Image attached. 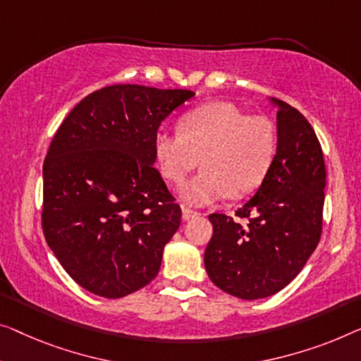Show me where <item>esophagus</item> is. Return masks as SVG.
<instances>
[{
  "mask_svg": "<svg viewBox=\"0 0 361 361\" xmlns=\"http://www.w3.org/2000/svg\"><path fill=\"white\" fill-rule=\"evenodd\" d=\"M181 212H183V220H190V219L197 217L199 215L196 211H192V209H190V207H183Z\"/></svg>",
  "mask_w": 361,
  "mask_h": 361,
  "instance_id": "obj_1",
  "label": "esophagus"
}]
</instances>
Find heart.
Segmentation results:
<instances>
[{
  "instance_id": "1",
  "label": "heart",
  "mask_w": 361,
  "mask_h": 361,
  "mask_svg": "<svg viewBox=\"0 0 361 361\" xmlns=\"http://www.w3.org/2000/svg\"><path fill=\"white\" fill-rule=\"evenodd\" d=\"M277 149V134L266 116H248L230 102H211L185 113L180 133L160 129L154 139L159 169L183 183L201 159L202 171L186 183L181 197L206 206L255 191L266 178Z\"/></svg>"
}]
</instances>
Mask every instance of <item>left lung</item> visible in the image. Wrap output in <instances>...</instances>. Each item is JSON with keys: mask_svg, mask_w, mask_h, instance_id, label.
<instances>
[{"mask_svg": "<svg viewBox=\"0 0 361 361\" xmlns=\"http://www.w3.org/2000/svg\"><path fill=\"white\" fill-rule=\"evenodd\" d=\"M277 106V150L256 195L236 215L211 214L214 233L204 252L207 276L241 300L281 292L298 276L319 243L326 165L314 129L282 100Z\"/></svg>", "mask_w": 361, "mask_h": 361, "instance_id": "obj_1", "label": "left lung"}]
</instances>
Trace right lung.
I'll use <instances>...</instances> for the list:
<instances>
[{
    "mask_svg": "<svg viewBox=\"0 0 361 361\" xmlns=\"http://www.w3.org/2000/svg\"><path fill=\"white\" fill-rule=\"evenodd\" d=\"M192 90L109 85L82 99L43 162L42 228L74 282L121 298L159 274L181 209L155 169L154 139Z\"/></svg>",
    "mask_w": 361,
    "mask_h": 361,
    "instance_id": "right-lung-1",
    "label": "right lung"
}]
</instances>
